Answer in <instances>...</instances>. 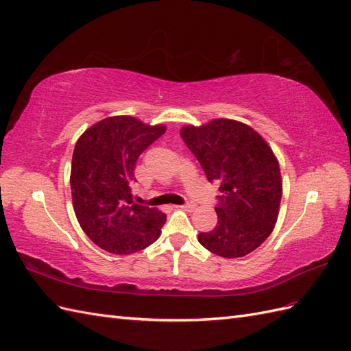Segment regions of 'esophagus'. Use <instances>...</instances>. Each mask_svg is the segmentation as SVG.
Masks as SVG:
<instances>
[{
	"label": "esophagus",
	"mask_w": 351,
	"mask_h": 351,
	"mask_svg": "<svg viewBox=\"0 0 351 351\" xmlns=\"http://www.w3.org/2000/svg\"><path fill=\"white\" fill-rule=\"evenodd\" d=\"M180 208H182V210H186V211H192V210H195V204L187 202V204L180 205Z\"/></svg>",
	"instance_id": "obj_1"
}]
</instances>
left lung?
Here are the masks:
<instances>
[{"label":"left lung","mask_w":351,"mask_h":351,"mask_svg":"<svg viewBox=\"0 0 351 351\" xmlns=\"http://www.w3.org/2000/svg\"><path fill=\"white\" fill-rule=\"evenodd\" d=\"M180 135L220 191L217 225L201 232L198 241L228 259L252 253L269 237L278 217L283 183L274 153L253 128L230 119L184 126Z\"/></svg>","instance_id":"left-lung-1"}]
</instances>
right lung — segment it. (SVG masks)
Listing matches in <instances>:
<instances>
[{
  "instance_id": "obj_1",
  "label": "right lung",
  "mask_w": 351,
  "mask_h": 351,
  "mask_svg": "<svg viewBox=\"0 0 351 351\" xmlns=\"http://www.w3.org/2000/svg\"><path fill=\"white\" fill-rule=\"evenodd\" d=\"M130 116L107 117L75 143L71 195L77 220L90 240L113 254H132L155 243L167 216L134 202L136 159L165 134Z\"/></svg>"
}]
</instances>
